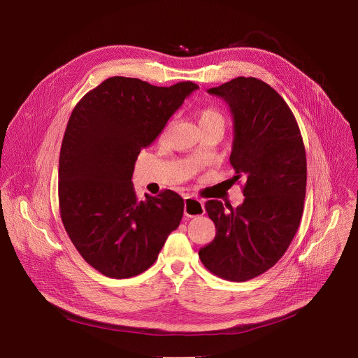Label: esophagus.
Returning <instances> with one entry per match:
<instances>
[{"label": "esophagus", "mask_w": 358, "mask_h": 358, "mask_svg": "<svg viewBox=\"0 0 358 358\" xmlns=\"http://www.w3.org/2000/svg\"><path fill=\"white\" fill-rule=\"evenodd\" d=\"M203 202L201 199L185 196L184 198V215L188 218H195L203 214Z\"/></svg>", "instance_id": "34e87169"}]
</instances>
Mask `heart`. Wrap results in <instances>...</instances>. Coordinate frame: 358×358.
I'll return each mask as SVG.
<instances>
[{
    "label": "heart",
    "instance_id": "heart-1",
    "mask_svg": "<svg viewBox=\"0 0 358 358\" xmlns=\"http://www.w3.org/2000/svg\"><path fill=\"white\" fill-rule=\"evenodd\" d=\"M195 117H196V122L201 127V130L203 129H210V127H221L224 130L225 127V119H224V115L213 108V106H203V108H199L195 113ZM171 124L173 123H169L163 131V134H167L169 130L171 129Z\"/></svg>",
    "mask_w": 358,
    "mask_h": 358
}]
</instances>
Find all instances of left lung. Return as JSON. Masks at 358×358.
<instances>
[{
    "label": "left lung",
    "instance_id": "1",
    "mask_svg": "<svg viewBox=\"0 0 358 358\" xmlns=\"http://www.w3.org/2000/svg\"><path fill=\"white\" fill-rule=\"evenodd\" d=\"M208 92L231 108L232 181H245V199L229 211L218 199L207 201L217 234L198 255L211 273L245 282L271 269L296 235L308 180L306 151L290 108L264 80L239 76Z\"/></svg>",
    "mask_w": 358,
    "mask_h": 358
}]
</instances>
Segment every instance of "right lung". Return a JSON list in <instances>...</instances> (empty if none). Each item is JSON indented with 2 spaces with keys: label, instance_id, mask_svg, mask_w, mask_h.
Returning a JSON list of instances; mask_svg holds the SVG:
<instances>
[{
  "label": "right lung",
  "instance_id": "add662e5",
  "mask_svg": "<svg viewBox=\"0 0 358 358\" xmlns=\"http://www.w3.org/2000/svg\"><path fill=\"white\" fill-rule=\"evenodd\" d=\"M195 89L192 82L163 87L113 76L72 110L59 155V213L80 257L101 275L143 273L178 228L181 195L166 189L140 201L131 176L140 151Z\"/></svg>",
  "mask_w": 358,
  "mask_h": 358
}]
</instances>
